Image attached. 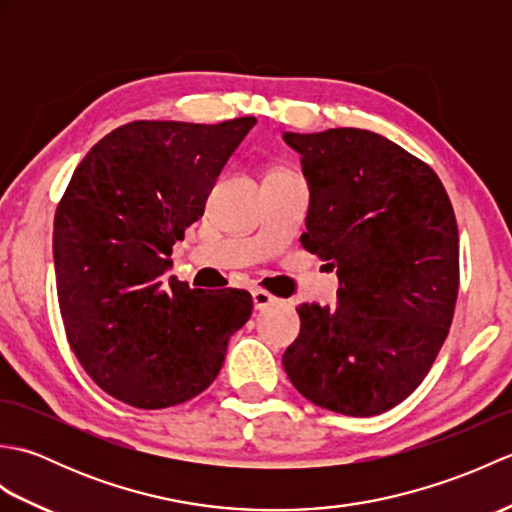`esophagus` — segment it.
Segmentation results:
<instances>
[{"mask_svg":"<svg viewBox=\"0 0 512 512\" xmlns=\"http://www.w3.org/2000/svg\"><path fill=\"white\" fill-rule=\"evenodd\" d=\"M277 301H279V299H277L275 295H270V292L264 290V288H255V290H253V303H255L257 310H264V308L275 306Z\"/></svg>","mask_w":512,"mask_h":512,"instance_id":"1","label":"esophagus"}]
</instances>
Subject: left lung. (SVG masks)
I'll use <instances>...</instances> for the list:
<instances>
[{"label":"left lung","mask_w":512,"mask_h":512,"mask_svg":"<svg viewBox=\"0 0 512 512\" xmlns=\"http://www.w3.org/2000/svg\"><path fill=\"white\" fill-rule=\"evenodd\" d=\"M310 187L301 246L336 268V308L303 303L284 352L314 405L376 416L405 400L447 339L460 288L458 222L427 162L367 129L284 134Z\"/></svg>","instance_id":"1"}]
</instances>
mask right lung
Listing matches in <instances>:
<instances>
[{
  "mask_svg": "<svg viewBox=\"0 0 512 512\" xmlns=\"http://www.w3.org/2000/svg\"><path fill=\"white\" fill-rule=\"evenodd\" d=\"M255 123L134 121L72 173L52 235L61 319L85 372L125 405L165 409L202 394L253 312L246 290H191L165 273Z\"/></svg>",
  "mask_w": 512,
  "mask_h": 512,
  "instance_id": "add662e5",
  "label": "right lung"
}]
</instances>
